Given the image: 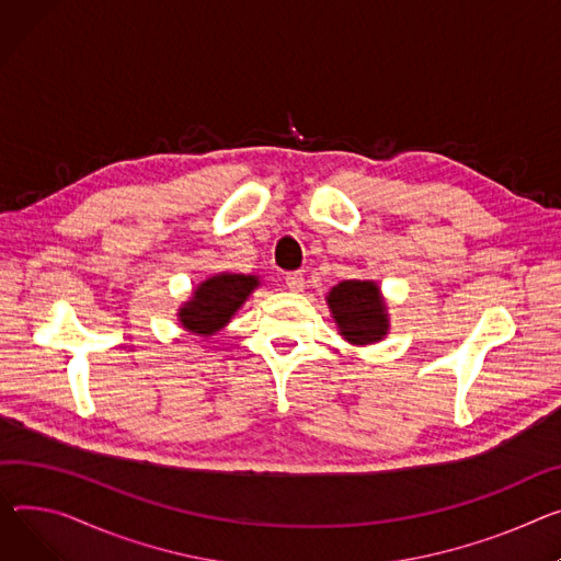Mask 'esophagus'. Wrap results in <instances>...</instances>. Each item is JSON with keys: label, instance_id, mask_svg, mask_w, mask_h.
<instances>
[{"label": "esophagus", "instance_id": "esophagus-1", "mask_svg": "<svg viewBox=\"0 0 561 561\" xmlns=\"http://www.w3.org/2000/svg\"><path fill=\"white\" fill-rule=\"evenodd\" d=\"M284 284L293 290V293H300L305 288V275L302 273H288L284 277Z\"/></svg>", "mask_w": 561, "mask_h": 561}]
</instances>
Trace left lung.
Listing matches in <instances>:
<instances>
[{"instance_id": "1", "label": "left lung", "mask_w": 561, "mask_h": 561, "mask_svg": "<svg viewBox=\"0 0 561 561\" xmlns=\"http://www.w3.org/2000/svg\"><path fill=\"white\" fill-rule=\"evenodd\" d=\"M327 302L350 343H377L386 335V305L375 282H341L331 288Z\"/></svg>"}]
</instances>
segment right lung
Wrapping results in <instances>:
<instances>
[{
  "label": "right lung",
  "mask_w": 561,
  "mask_h": 561,
  "mask_svg": "<svg viewBox=\"0 0 561 561\" xmlns=\"http://www.w3.org/2000/svg\"><path fill=\"white\" fill-rule=\"evenodd\" d=\"M259 284L252 275H216L203 282L192 302L180 309V322L184 329L201 335H211L222 324L230 322L234 311L248 300L252 288Z\"/></svg>",
  "instance_id": "add662e5"
}]
</instances>
